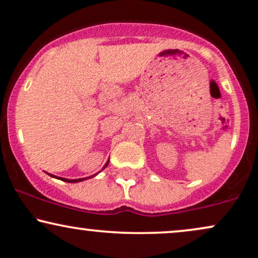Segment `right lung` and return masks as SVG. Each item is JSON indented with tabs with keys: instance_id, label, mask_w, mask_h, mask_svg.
I'll use <instances>...</instances> for the list:
<instances>
[{
	"instance_id": "add662e5",
	"label": "right lung",
	"mask_w": 258,
	"mask_h": 258,
	"mask_svg": "<svg viewBox=\"0 0 258 258\" xmlns=\"http://www.w3.org/2000/svg\"><path fill=\"white\" fill-rule=\"evenodd\" d=\"M107 165H109V160L106 161V164L104 165V167H103V170L105 167L107 166ZM98 173H95V174H93V176H91V177H88V178H92V177H94V176H97ZM49 176H51V177H53V178H57V179H61V180H63V182H67V183H78V182H82V180H85V179H88L87 177L86 178H78V179H68V178H62V177H57V176H53V174H51V173H49Z\"/></svg>"
}]
</instances>
